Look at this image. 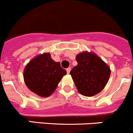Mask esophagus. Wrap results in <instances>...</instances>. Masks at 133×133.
<instances>
[{
	"label": "esophagus",
	"instance_id": "1",
	"mask_svg": "<svg viewBox=\"0 0 133 133\" xmlns=\"http://www.w3.org/2000/svg\"><path fill=\"white\" fill-rule=\"evenodd\" d=\"M66 71H67V73H68V74H69V73H70V71H71V68H67V69H66Z\"/></svg>",
	"mask_w": 133,
	"mask_h": 133
}]
</instances>
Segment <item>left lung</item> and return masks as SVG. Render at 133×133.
<instances>
[{
	"mask_svg": "<svg viewBox=\"0 0 133 133\" xmlns=\"http://www.w3.org/2000/svg\"><path fill=\"white\" fill-rule=\"evenodd\" d=\"M76 60L70 75L79 93L90 97L101 92L109 79L110 67L93 52L80 53Z\"/></svg>",
	"mask_w": 133,
	"mask_h": 133,
	"instance_id": "8db88e82",
	"label": "left lung"
}]
</instances>
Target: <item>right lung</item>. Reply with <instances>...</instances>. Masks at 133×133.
<instances>
[{
    "mask_svg": "<svg viewBox=\"0 0 133 133\" xmlns=\"http://www.w3.org/2000/svg\"><path fill=\"white\" fill-rule=\"evenodd\" d=\"M66 74L60 63L55 62L49 53L38 55L32 58L23 72L24 80L28 89L43 98L48 97L55 92Z\"/></svg>",
    "mask_w": 133,
    "mask_h": 133,
    "instance_id": "1",
    "label": "right lung"
}]
</instances>
